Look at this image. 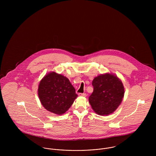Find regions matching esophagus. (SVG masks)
<instances>
[{
	"instance_id": "esophagus-1",
	"label": "esophagus",
	"mask_w": 156,
	"mask_h": 156,
	"mask_svg": "<svg viewBox=\"0 0 156 156\" xmlns=\"http://www.w3.org/2000/svg\"><path fill=\"white\" fill-rule=\"evenodd\" d=\"M79 95L82 96V97H87V94L85 93H80V94H79Z\"/></svg>"
}]
</instances>
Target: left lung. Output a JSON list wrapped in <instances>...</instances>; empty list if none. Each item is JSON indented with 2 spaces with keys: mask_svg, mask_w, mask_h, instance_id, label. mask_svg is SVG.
<instances>
[{
  "mask_svg": "<svg viewBox=\"0 0 156 156\" xmlns=\"http://www.w3.org/2000/svg\"><path fill=\"white\" fill-rule=\"evenodd\" d=\"M92 85L94 90L89 96L92 109L101 116L115 111L122 102L124 88L121 80L112 73H105L95 77Z\"/></svg>",
  "mask_w": 156,
  "mask_h": 156,
  "instance_id": "8db88e82",
  "label": "left lung"
}]
</instances>
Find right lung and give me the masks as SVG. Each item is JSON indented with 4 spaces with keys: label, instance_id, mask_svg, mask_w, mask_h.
Listing matches in <instances>:
<instances>
[{
    "label": "right lung",
    "instance_id": "add662e5",
    "mask_svg": "<svg viewBox=\"0 0 156 156\" xmlns=\"http://www.w3.org/2000/svg\"><path fill=\"white\" fill-rule=\"evenodd\" d=\"M38 95L45 109L58 115L65 113L78 96L69 79L55 71L41 80Z\"/></svg>",
    "mask_w": 156,
    "mask_h": 156
}]
</instances>
